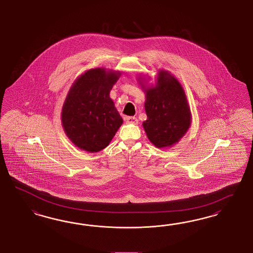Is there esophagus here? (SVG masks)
I'll return each mask as SVG.
<instances>
[{
  "label": "esophagus",
  "mask_w": 253,
  "mask_h": 253,
  "mask_svg": "<svg viewBox=\"0 0 253 253\" xmlns=\"http://www.w3.org/2000/svg\"><path fill=\"white\" fill-rule=\"evenodd\" d=\"M125 121H126V123H130V124H134V125L138 124V120L135 117H126Z\"/></svg>",
  "instance_id": "obj_1"
}]
</instances>
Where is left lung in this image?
I'll use <instances>...</instances> for the list:
<instances>
[{
    "label": "left lung",
    "instance_id": "1",
    "mask_svg": "<svg viewBox=\"0 0 253 253\" xmlns=\"http://www.w3.org/2000/svg\"><path fill=\"white\" fill-rule=\"evenodd\" d=\"M156 86L145 89L144 103L147 120L146 135L157 147L178 142L191 124V111L184 91L178 80L167 71H160Z\"/></svg>",
    "mask_w": 253,
    "mask_h": 253
}]
</instances>
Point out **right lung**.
Instances as JSON below:
<instances>
[{
	"label": "right lung",
	"instance_id": "right-lung-1",
	"mask_svg": "<svg viewBox=\"0 0 253 253\" xmlns=\"http://www.w3.org/2000/svg\"><path fill=\"white\" fill-rule=\"evenodd\" d=\"M119 77V73L91 69L69 91L62 107V126L70 140L83 150L94 153L107 147L123 123L109 97Z\"/></svg>",
	"mask_w": 253,
	"mask_h": 253
}]
</instances>
